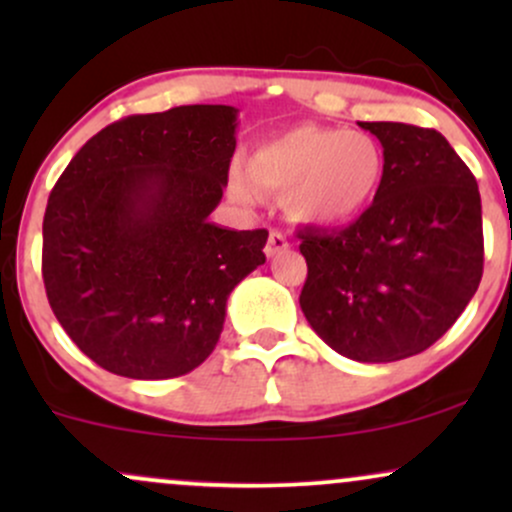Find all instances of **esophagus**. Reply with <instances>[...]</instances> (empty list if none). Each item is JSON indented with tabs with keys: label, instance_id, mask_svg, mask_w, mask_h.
<instances>
[{
	"label": "esophagus",
	"instance_id": "obj_1",
	"mask_svg": "<svg viewBox=\"0 0 512 512\" xmlns=\"http://www.w3.org/2000/svg\"><path fill=\"white\" fill-rule=\"evenodd\" d=\"M286 250H289V240H286L284 233H281V231L269 233L267 248H264V252H267V257L281 255V252H286Z\"/></svg>",
	"mask_w": 512,
	"mask_h": 512
}]
</instances>
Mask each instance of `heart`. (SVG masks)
Here are the masks:
<instances>
[{
	"instance_id": "obj_1",
	"label": "heart",
	"mask_w": 512,
	"mask_h": 512,
	"mask_svg": "<svg viewBox=\"0 0 512 512\" xmlns=\"http://www.w3.org/2000/svg\"><path fill=\"white\" fill-rule=\"evenodd\" d=\"M383 175V149L370 134L301 125L257 146L248 175L233 168L228 185L243 204L255 202L257 192L286 195L293 221L334 226L373 202Z\"/></svg>"
}]
</instances>
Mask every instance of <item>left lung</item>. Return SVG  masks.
I'll return each mask as SVG.
<instances>
[{"label": "left lung", "mask_w": 512, "mask_h": 512, "mask_svg": "<svg viewBox=\"0 0 512 512\" xmlns=\"http://www.w3.org/2000/svg\"><path fill=\"white\" fill-rule=\"evenodd\" d=\"M380 139L373 204L339 231L303 228L301 310L317 337L361 363L426 351L455 325L484 272L472 170L436 129L358 122Z\"/></svg>", "instance_id": "obj_1"}]
</instances>
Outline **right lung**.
Listing matches in <instances>:
<instances>
[{
    "label": "right lung",
    "instance_id": "obj_1",
    "mask_svg": "<svg viewBox=\"0 0 512 512\" xmlns=\"http://www.w3.org/2000/svg\"><path fill=\"white\" fill-rule=\"evenodd\" d=\"M238 110L180 105L113 122L52 187L43 281L64 332L134 380L190 373L219 342L226 301L264 264L269 233L209 221L228 185Z\"/></svg>",
    "mask_w": 512,
    "mask_h": 512
}]
</instances>
